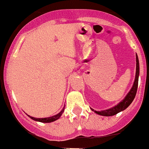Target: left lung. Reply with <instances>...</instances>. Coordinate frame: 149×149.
I'll return each mask as SVG.
<instances>
[{
  "label": "left lung",
  "mask_w": 149,
  "mask_h": 149,
  "mask_svg": "<svg viewBox=\"0 0 149 149\" xmlns=\"http://www.w3.org/2000/svg\"><path fill=\"white\" fill-rule=\"evenodd\" d=\"M139 58L136 54V72H135V81L133 83V85L132 87V88L129 91L126 96L125 97L122 102H120L118 104H116L115 106L112 107V108H109V109H106V110L103 111H95L94 109L91 108V111H95L96 114L99 115H102V116H113V115H116L118 113L121 112L122 111L128 108L132 102H133V100L135 98V95H136L137 89H138V84H139Z\"/></svg>",
  "instance_id": "obj_1"
}]
</instances>
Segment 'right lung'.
Here are the masks:
<instances>
[{
  "mask_svg": "<svg viewBox=\"0 0 149 149\" xmlns=\"http://www.w3.org/2000/svg\"><path fill=\"white\" fill-rule=\"evenodd\" d=\"M64 111H65V107L63 108V109L60 112L57 114L55 115H53L52 117H48V118H34V117H31V116H30L28 115L31 119L34 120V121H36V122H43V123H50V122H54L56 120H58L59 118L61 116V115L63 114L64 112Z\"/></svg>",
  "mask_w": 149,
  "mask_h": 149,
  "instance_id": "obj_1",
  "label": "right lung"
}]
</instances>
